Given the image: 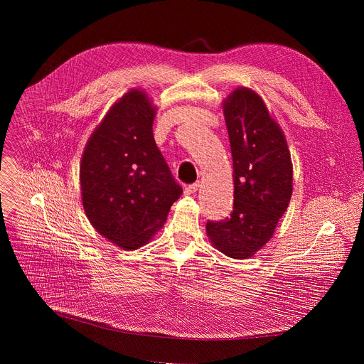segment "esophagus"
Wrapping results in <instances>:
<instances>
[{
    "mask_svg": "<svg viewBox=\"0 0 364 364\" xmlns=\"http://www.w3.org/2000/svg\"><path fill=\"white\" fill-rule=\"evenodd\" d=\"M198 184L197 183H194V184H190V186H187L186 188H184V193L186 194H194V193H197V190H198Z\"/></svg>",
    "mask_w": 364,
    "mask_h": 364,
    "instance_id": "esophagus-1",
    "label": "esophagus"
}]
</instances>
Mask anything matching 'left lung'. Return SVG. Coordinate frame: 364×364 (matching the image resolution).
Returning a JSON list of instances; mask_svg holds the SVG:
<instances>
[{
	"label": "left lung",
	"instance_id": "left-lung-1",
	"mask_svg": "<svg viewBox=\"0 0 364 364\" xmlns=\"http://www.w3.org/2000/svg\"><path fill=\"white\" fill-rule=\"evenodd\" d=\"M233 160V212L207 222L212 246L233 259L252 257L274 236L292 196V161L279 124L264 99L236 87L223 100Z\"/></svg>",
	"mask_w": 364,
	"mask_h": 364
}]
</instances>
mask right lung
Here are the masks:
<instances>
[{
    "mask_svg": "<svg viewBox=\"0 0 364 364\" xmlns=\"http://www.w3.org/2000/svg\"><path fill=\"white\" fill-rule=\"evenodd\" d=\"M157 107L141 89L119 97L82 154L80 191L90 225L124 250L148 243L183 188L155 144Z\"/></svg>",
    "mask_w": 364,
    "mask_h": 364,
    "instance_id": "right-lung-1",
    "label": "right lung"
}]
</instances>
